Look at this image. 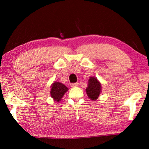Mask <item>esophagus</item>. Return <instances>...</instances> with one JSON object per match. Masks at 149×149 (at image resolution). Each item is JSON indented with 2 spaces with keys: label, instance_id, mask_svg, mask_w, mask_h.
Segmentation results:
<instances>
[{
  "label": "esophagus",
  "instance_id": "obj_1",
  "mask_svg": "<svg viewBox=\"0 0 149 149\" xmlns=\"http://www.w3.org/2000/svg\"><path fill=\"white\" fill-rule=\"evenodd\" d=\"M79 86V83H73L71 84V87H77Z\"/></svg>",
  "mask_w": 149,
  "mask_h": 149
}]
</instances>
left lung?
I'll use <instances>...</instances> for the list:
<instances>
[{
	"instance_id": "8db88e82",
	"label": "left lung",
	"mask_w": 149,
	"mask_h": 149,
	"mask_svg": "<svg viewBox=\"0 0 149 149\" xmlns=\"http://www.w3.org/2000/svg\"><path fill=\"white\" fill-rule=\"evenodd\" d=\"M88 97L91 100H96L102 92V85L95 77H90L86 89Z\"/></svg>"
}]
</instances>
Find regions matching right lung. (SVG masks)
I'll list each match as a JSON object with an SVG mask.
<instances>
[{"mask_svg":"<svg viewBox=\"0 0 149 149\" xmlns=\"http://www.w3.org/2000/svg\"><path fill=\"white\" fill-rule=\"evenodd\" d=\"M68 90V88L65 85L60 82L54 81L50 86V96L54 101L59 102Z\"/></svg>","mask_w":149,"mask_h":149,"instance_id":"1","label":"right lung"}]
</instances>
